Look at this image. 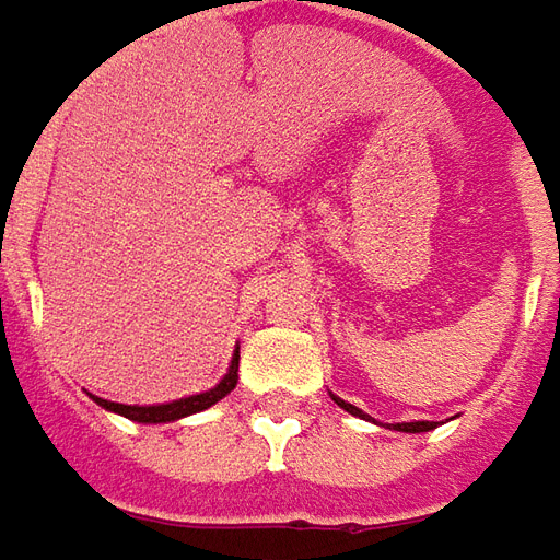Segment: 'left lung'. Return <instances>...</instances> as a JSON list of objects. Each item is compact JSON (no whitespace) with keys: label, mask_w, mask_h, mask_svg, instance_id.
<instances>
[{"label":"left lung","mask_w":560,"mask_h":560,"mask_svg":"<svg viewBox=\"0 0 560 560\" xmlns=\"http://www.w3.org/2000/svg\"><path fill=\"white\" fill-rule=\"evenodd\" d=\"M335 398V395H331ZM337 407H343L347 413L352 416H359V419H368V413H362L355 404H347V400H340L335 398ZM388 428H395V431H407V434H419V431H431V428H438V422H398V425H388Z\"/></svg>","instance_id":"8db88e82"}]
</instances>
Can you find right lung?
<instances>
[{
  "mask_svg": "<svg viewBox=\"0 0 560 560\" xmlns=\"http://www.w3.org/2000/svg\"><path fill=\"white\" fill-rule=\"evenodd\" d=\"M237 362H241V355H232V364H229V374L217 383L208 392H201V395H189V398L180 400H168V404H150V407H138V404H117V400H105L98 398V395H90V398L96 400L98 407H105L110 413H120L126 419H132V422H144V425H160V422H177V419H184V416L201 413V410H208L213 407L217 400H223L232 388L237 386Z\"/></svg>",
  "mask_w": 560,
  "mask_h": 560,
  "instance_id": "1",
  "label": "right lung"
}]
</instances>
